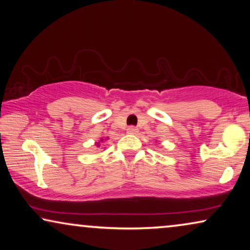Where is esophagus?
I'll use <instances>...</instances> for the list:
<instances>
[{
  "mask_svg": "<svg viewBox=\"0 0 250 250\" xmlns=\"http://www.w3.org/2000/svg\"><path fill=\"white\" fill-rule=\"evenodd\" d=\"M126 131H128V133H131V135H133V133L138 132V129H137L136 126L130 125V126H128V129H126Z\"/></svg>",
  "mask_w": 250,
  "mask_h": 250,
  "instance_id": "1",
  "label": "esophagus"
}]
</instances>
